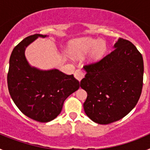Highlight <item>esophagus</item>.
<instances>
[{"instance_id":"1","label":"esophagus","mask_w":150,"mask_h":150,"mask_svg":"<svg viewBox=\"0 0 150 150\" xmlns=\"http://www.w3.org/2000/svg\"><path fill=\"white\" fill-rule=\"evenodd\" d=\"M84 73L83 72V71H82L81 69H77V70H76L75 72H74V76H75V78H76V79H78L79 82L81 81L82 79L84 78Z\"/></svg>"}]
</instances>
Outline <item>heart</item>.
<instances>
[{
  "label": "heart",
  "instance_id": "obj_1",
  "mask_svg": "<svg viewBox=\"0 0 150 150\" xmlns=\"http://www.w3.org/2000/svg\"><path fill=\"white\" fill-rule=\"evenodd\" d=\"M90 52L88 61L98 60L106 51L104 41L92 38H83L74 41L71 45V52L74 55H81Z\"/></svg>",
  "mask_w": 150,
  "mask_h": 150
}]
</instances>
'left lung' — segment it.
I'll list each match as a JSON object with an SVG mask.
<instances>
[{
  "mask_svg": "<svg viewBox=\"0 0 150 150\" xmlns=\"http://www.w3.org/2000/svg\"><path fill=\"white\" fill-rule=\"evenodd\" d=\"M113 48L99 62L83 67L86 74L80 82L87 92L85 112L101 125L114 122L129 113L143 88L144 60L136 46L120 38Z\"/></svg>",
  "mask_w": 150,
  "mask_h": 150,
  "instance_id": "obj_1",
  "label": "left lung"
}]
</instances>
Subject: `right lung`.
<instances>
[{
    "label": "right lung",
    "instance_id": "obj_1",
    "mask_svg": "<svg viewBox=\"0 0 150 150\" xmlns=\"http://www.w3.org/2000/svg\"><path fill=\"white\" fill-rule=\"evenodd\" d=\"M38 37L36 34L22 40L13 49L7 74L9 92L18 109L28 117L48 122L59 116L67 97L79 88L74 75L52 69L41 71L31 67L25 55V49Z\"/></svg>",
    "mask_w": 150,
    "mask_h": 150
}]
</instances>
